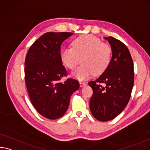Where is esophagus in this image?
<instances>
[{
	"label": "esophagus",
	"mask_w": 150,
	"mask_h": 150,
	"mask_svg": "<svg viewBox=\"0 0 150 150\" xmlns=\"http://www.w3.org/2000/svg\"><path fill=\"white\" fill-rule=\"evenodd\" d=\"M79 84H80V87H83L84 85H86V83L84 82V81H80Z\"/></svg>",
	"instance_id": "1"
}]
</instances>
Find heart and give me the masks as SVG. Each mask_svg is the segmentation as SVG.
<instances>
[{
    "label": "heart",
    "mask_w": 150,
    "mask_h": 150,
    "mask_svg": "<svg viewBox=\"0 0 150 150\" xmlns=\"http://www.w3.org/2000/svg\"><path fill=\"white\" fill-rule=\"evenodd\" d=\"M71 45L72 48L67 47L61 51V59L64 65L70 69H74L81 61V65L71 74L75 79L84 80L92 74L101 75L111 63V47L93 35L78 37Z\"/></svg>",
    "instance_id": "heart-1"
}]
</instances>
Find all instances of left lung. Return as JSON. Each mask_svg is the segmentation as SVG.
I'll use <instances>...</instances> for the list:
<instances>
[{
  "label": "left lung",
  "mask_w": 150,
  "mask_h": 150,
  "mask_svg": "<svg viewBox=\"0 0 150 150\" xmlns=\"http://www.w3.org/2000/svg\"><path fill=\"white\" fill-rule=\"evenodd\" d=\"M105 39L112 50L111 63L100 77L88 83L93 89L90 110L101 122L113 120L122 112L129 101L134 83V63L126 45L113 37Z\"/></svg>",
  "instance_id": "obj_1"
}]
</instances>
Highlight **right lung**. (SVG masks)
<instances>
[{"instance_id": "obj_1", "label": "right lung", "mask_w": 150, "mask_h": 150, "mask_svg": "<svg viewBox=\"0 0 150 150\" xmlns=\"http://www.w3.org/2000/svg\"><path fill=\"white\" fill-rule=\"evenodd\" d=\"M70 32H48L30 47L25 61V79L30 100L41 115L56 120L66 112L70 97L79 87L73 78L60 82L67 75L61 59L62 42Z\"/></svg>"}]
</instances>
